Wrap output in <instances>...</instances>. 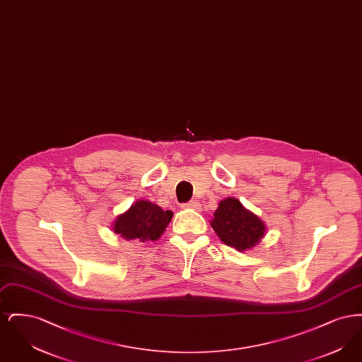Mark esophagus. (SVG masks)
Returning <instances> with one entry per match:
<instances>
[{"mask_svg": "<svg viewBox=\"0 0 362 362\" xmlns=\"http://www.w3.org/2000/svg\"><path fill=\"white\" fill-rule=\"evenodd\" d=\"M183 207H187V209H199V204L197 201H189L187 204H185Z\"/></svg>", "mask_w": 362, "mask_h": 362, "instance_id": "1", "label": "esophagus"}]
</instances>
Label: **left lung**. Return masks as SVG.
Wrapping results in <instances>:
<instances>
[{
	"label": "left lung",
	"mask_w": 362,
	"mask_h": 362,
	"mask_svg": "<svg viewBox=\"0 0 362 362\" xmlns=\"http://www.w3.org/2000/svg\"><path fill=\"white\" fill-rule=\"evenodd\" d=\"M213 216L210 225L217 236L241 252L255 247L266 233L263 221L236 198L221 201Z\"/></svg>",
	"instance_id": "obj_1"
}]
</instances>
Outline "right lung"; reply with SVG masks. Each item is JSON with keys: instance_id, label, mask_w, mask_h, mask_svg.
Returning a JSON list of instances; mask_svg holds the SVG:
<instances>
[{"instance_id": "1", "label": "right lung", "mask_w": 362, "mask_h": 362, "mask_svg": "<svg viewBox=\"0 0 362 362\" xmlns=\"http://www.w3.org/2000/svg\"><path fill=\"white\" fill-rule=\"evenodd\" d=\"M173 216L171 210L164 211L156 204L141 199L117 217L112 230L126 240L156 241L161 238Z\"/></svg>"}]
</instances>
